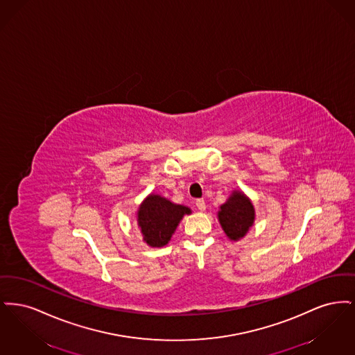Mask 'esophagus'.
Returning <instances> with one entry per match:
<instances>
[{
  "mask_svg": "<svg viewBox=\"0 0 355 355\" xmlns=\"http://www.w3.org/2000/svg\"><path fill=\"white\" fill-rule=\"evenodd\" d=\"M196 205H197V207H198V210H200V211H203V210L206 209V203H205L203 200H197V201H196Z\"/></svg>",
  "mask_w": 355,
  "mask_h": 355,
  "instance_id": "34e87169",
  "label": "esophagus"
}]
</instances>
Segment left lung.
Instances as JSON below:
<instances>
[{
    "label": "left lung",
    "instance_id": "1",
    "mask_svg": "<svg viewBox=\"0 0 355 355\" xmlns=\"http://www.w3.org/2000/svg\"><path fill=\"white\" fill-rule=\"evenodd\" d=\"M218 220L226 236L236 241L245 236L253 225V203L243 193L234 191L226 203L220 206Z\"/></svg>",
    "mask_w": 355,
    "mask_h": 355
}]
</instances>
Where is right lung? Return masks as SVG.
Segmentation results:
<instances>
[{
  "instance_id": "1",
  "label": "right lung",
  "mask_w": 355,
  "mask_h": 355,
  "mask_svg": "<svg viewBox=\"0 0 355 355\" xmlns=\"http://www.w3.org/2000/svg\"><path fill=\"white\" fill-rule=\"evenodd\" d=\"M185 214H190L189 207L150 194L138 210V226L144 241L152 248L165 246Z\"/></svg>"
}]
</instances>
